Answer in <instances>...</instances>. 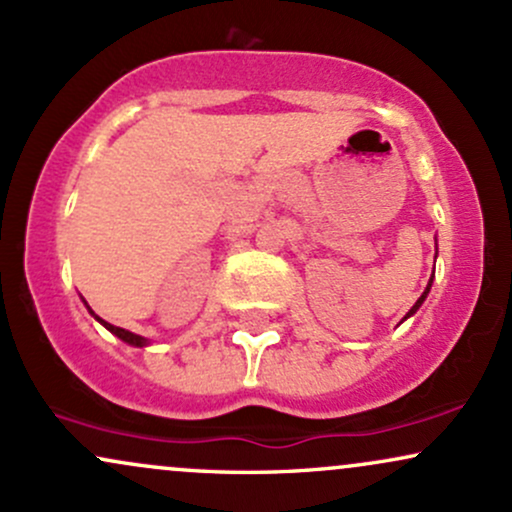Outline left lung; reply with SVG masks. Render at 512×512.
Wrapping results in <instances>:
<instances>
[{
    "mask_svg": "<svg viewBox=\"0 0 512 512\" xmlns=\"http://www.w3.org/2000/svg\"><path fill=\"white\" fill-rule=\"evenodd\" d=\"M436 255H438V245H436ZM431 284H433V276H431V279H428V286H426V291H424V293H421V298H419V301H416L414 305H411V310H409V313H407V315H404V320H407V317H411V315H414V313H416V310H419V308H421V303H424V301H426L428 291H431Z\"/></svg>",
    "mask_w": 512,
    "mask_h": 512,
    "instance_id": "obj_1",
    "label": "left lung"
}]
</instances>
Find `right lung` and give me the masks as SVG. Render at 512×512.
<instances>
[{"label":"right lung","instance_id":"obj_1","mask_svg":"<svg viewBox=\"0 0 512 512\" xmlns=\"http://www.w3.org/2000/svg\"><path fill=\"white\" fill-rule=\"evenodd\" d=\"M88 308V305H86ZM88 313H91L93 317H96L98 322H101V325L105 327V330L108 332H113L117 339H122V342L125 344H129V346H149V339H144V337H139V334H134V332H129V330H122V327H115V325H110V322H105V320H101V317H98L96 313H93L91 308H88Z\"/></svg>","mask_w":512,"mask_h":512}]
</instances>
